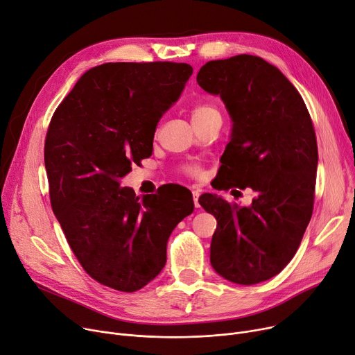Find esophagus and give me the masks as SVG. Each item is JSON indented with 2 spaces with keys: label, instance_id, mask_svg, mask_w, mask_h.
I'll return each instance as SVG.
<instances>
[{
  "label": "esophagus",
  "instance_id": "1",
  "mask_svg": "<svg viewBox=\"0 0 355 355\" xmlns=\"http://www.w3.org/2000/svg\"><path fill=\"white\" fill-rule=\"evenodd\" d=\"M198 197H200V191H198V190H193V201H194V206H196V209H198V207H200Z\"/></svg>",
  "mask_w": 355,
  "mask_h": 355
}]
</instances>
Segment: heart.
<instances>
[{
    "instance_id": "heart-1",
    "label": "heart",
    "mask_w": 355,
    "mask_h": 355,
    "mask_svg": "<svg viewBox=\"0 0 355 355\" xmlns=\"http://www.w3.org/2000/svg\"><path fill=\"white\" fill-rule=\"evenodd\" d=\"M213 116H220V112L211 103H198L191 110L193 123L206 121V119L213 118ZM182 173L190 175V177H196L197 178V177L201 175V168L198 165H185V166H182Z\"/></svg>"
}]
</instances>
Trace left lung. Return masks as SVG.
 <instances>
[{"instance_id": "8db88e82", "label": "left lung", "mask_w": 355, "mask_h": 355, "mask_svg": "<svg viewBox=\"0 0 355 355\" xmlns=\"http://www.w3.org/2000/svg\"><path fill=\"white\" fill-rule=\"evenodd\" d=\"M197 83L220 95L233 121L216 189L256 194L249 207L209 193L198 198L217 220L211 266L237 285L268 281L291 262L312 216L318 166L312 119L284 73L257 55L211 60Z\"/></svg>"}]
</instances>
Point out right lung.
I'll return each instance as SVG.
<instances>
[{"instance_id": "add662e5", "label": "right lung", "mask_w": 355, "mask_h": 355, "mask_svg": "<svg viewBox=\"0 0 355 355\" xmlns=\"http://www.w3.org/2000/svg\"><path fill=\"white\" fill-rule=\"evenodd\" d=\"M193 74L187 63H105L87 70L53 114L44 165L54 216L96 282L121 292L148 285L166 241L193 213L191 193L135 196L119 178L151 157L161 116Z\"/></svg>"}]
</instances>
